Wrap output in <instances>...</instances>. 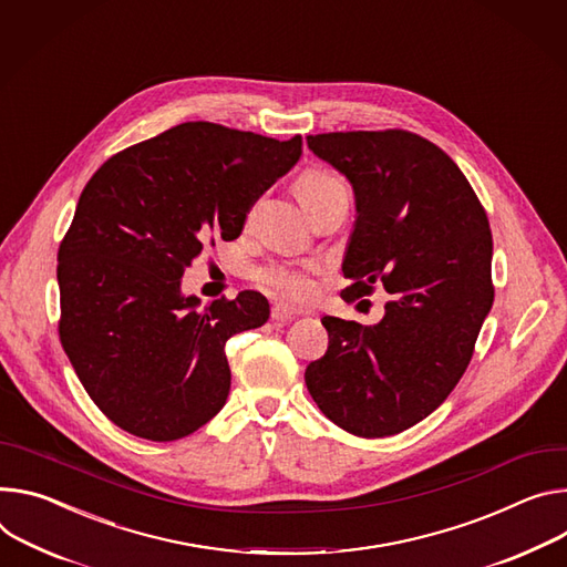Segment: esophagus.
I'll return each instance as SVG.
<instances>
[{
	"label": "esophagus",
	"instance_id": "esophagus-1",
	"mask_svg": "<svg viewBox=\"0 0 567 567\" xmlns=\"http://www.w3.org/2000/svg\"><path fill=\"white\" fill-rule=\"evenodd\" d=\"M296 315H298V312L293 310V307H289V305H282V302H278V305H274V307H271V319H274L276 323H285V321H291Z\"/></svg>",
	"mask_w": 567,
	"mask_h": 567
}]
</instances>
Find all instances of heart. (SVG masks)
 Returning <instances> with one entry per match:
<instances>
[{"label": "heart", "mask_w": 567, "mask_h": 567, "mask_svg": "<svg viewBox=\"0 0 567 567\" xmlns=\"http://www.w3.org/2000/svg\"><path fill=\"white\" fill-rule=\"evenodd\" d=\"M341 183L326 174V172H307L298 178L296 183V194L302 200L312 198V196H319L328 189H334L339 187ZM257 278H260L262 285L271 287V289H278L280 293H287L291 298H307L312 293V282L307 280V276L302 271H296V269H289V267H269V269H262L260 274H257Z\"/></svg>", "instance_id": "obj_1"}]
</instances>
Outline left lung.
I'll return each mask as SVG.
<instances>
[{
  "mask_svg": "<svg viewBox=\"0 0 567 567\" xmlns=\"http://www.w3.org/2000/svg\"><path fill=\"white\" fill-rule=\"evenodd\" d=\"M307 146L352 185L346 298L380 282L391 300L375 326L323 317L328 352L305 384L341 430L393 436L430 416L468 369L493 305L488 219L454 161L421 135L321 133Z\"/></svg>",
  "mask_w": 567,
  "mask_h": 567,
  "instance_id": "1",
  "label": "left lung"
}]
</instances>
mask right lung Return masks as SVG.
<instances>
[{
    "mask_svg": "<svg viewBox=\"0 0 567 567\" xmlns=\"http://www.w3.org/2000/svg\"><path fill=\"white\" fill-rule=\"evenodd\" d=\"M287 142L185 122L120 151L81 192L59 248L61 341L87 395L128 434L176 441L215 419L230 391L226 341L269 319L241 291L200 307L185 269L300 158Z\"/></svg>",
    "mask_w": 567,
    "mask_h": 567,
    "instance_id": "1",
    "label": "right lung"
}]
</instances>
